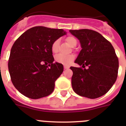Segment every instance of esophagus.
<instances>
[{"instance_id":"obj_1","label":"esophagus","mask_w":126,"mask_h":126,"mask_svg":"<svg viewBox=\"0 0 126 126\" xmlns=\"http://www.w3.org/2000/svg\"><path fill=\"white\" fill-rule=\"evenodd\" d=\"M64 69H69V65H64Z\"/></svg>"}]
</instances>
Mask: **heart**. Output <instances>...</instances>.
<instances>
[{"instance_id": "1", "label": "heart", "mask_w": 126, "mask_h": 126, "mask_svg": "<svg viewBox=\"0 0 126 126\" xmlns=\"http://www.w3.org/2000/svg\"><path fill=\"white\" fill-rule=\"evenodd\" d=\"M66 42L69 44L72 47H74L77 45L76 39L72 36H69L65 38ZM52 52L54 53H56L59 52V40H56L52 43L51 46ZM75 56L74 55H64V54H58L55 57V60L57 62L61 64L67 65L71 64V62L74 59Z\"/></svg>"}]
</instances>
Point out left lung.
Returning a JSON list of instances; mask_svg holds the SVG:
<instances>
[{
    "instance_id": "left-lung-1",
    "label": "left lung",
    "mask_w": 126,
    "mask_h": 126,
    "mask_svg": "<svg viewBox=\"0 0 126 126\" xmlns=\"http://www.w3.org/2000/svg\"><path fill=\"white\" fill-rule=\"evenodd\" d=\"M78 38L81 49L75 63L71 84L76 93L89 98L103 96L112 88L117 78L119 59L110 42L93 30H70ZM88 67L87 69L85 68Z\"/></svg>"
}]
</instances>
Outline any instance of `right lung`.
I'll use <instances>...</instances> for the list:
<instances>
[{
  "label": "right lung",
  "instance_id": "right-lung-1",
  "mask_svg": "<svg viewBox=\"0 0 126 126\" xmlns=\"http://www.w3.org/2000/svg\"><path fill=\"white\" fill-rule=\"evenodd\" d=\"M65 33L62 29L35 26L16 40L11 48L8 69L14 87L25 96L38 99L50 94L63 72L62 64L53 63L51 46Z\"/></svg>",
  "mask_w": 126,
  "mask_h": 126
}]
</instances>
